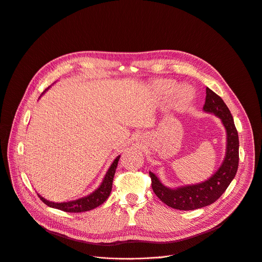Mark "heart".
Segmentation results:
<instances>
[{
    "instance_id": "b5f03b06",
    "label": "heart",
    "mask_w": 262,
    "mask_h": 262,
    "mask_svg": "<svg viewBox=\"0 0 262 262\" xmlns=\"http://www.w3.org/2000/svg\"><path fill=\"white\" fill-rule=\"evenodd\" d=\"M156 89L161 94H171L175 90V84L171 81H160L156 84ZM175 94L178 101L181 103L189 102L193 97V93L188 87L178 88Z\"/></svg>"
}]
</instances>
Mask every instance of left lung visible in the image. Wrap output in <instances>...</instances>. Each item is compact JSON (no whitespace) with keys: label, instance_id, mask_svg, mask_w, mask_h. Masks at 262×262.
<instances>
[{"label":"left lung","instance_id":"1","mask_svg":"<svg viewBox=\"0 0 262 262\" xmlns=\"http://www.w3.org/2000/svg\"><path fill=\"white\" fill-rule=\"evenodd\" d=\"M203 110L206 113L217 116L227 133L226 155L221 167L207 180L192 185L170 189L165 186L158 176L149 172L155 194L168 206L180 210H194L215 202L228 188L235 177L238 168V134L233 117L224 100L209 88H206V97Z\"/></svg>","mask_w":262,"mask_h":262}]
</instances>
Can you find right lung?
<instances>
[{
	"mask_svg": "<svg viewBox=\"0 0 262 262\" xmlns=\"http://www.w3.org/2000/svg\"><path fill=\"white\" fill-rule=\"evenodd\" d=\"M119 159H120V156H118L114 160L113 164L111 165V167L108 168L101 184L99 185V188L88 196H85L83 198L73 200V201L61 202V203L52 202V201H49V200L45 199L40 195H38V196L41 199V201L45 204H47L48 206L53 207V208H57V209H60V210H63V211L83 212V211L91 210V209L101 205L108 198V196L111 194V191H112V184H113V179H114V175H115V172H116V168H117Z\"/></svg>",
	"mask_w": 262,
	"mask_h": 262,
	"instance_id": "obj_1",
	"label": "right lung"
}]
</instances>
